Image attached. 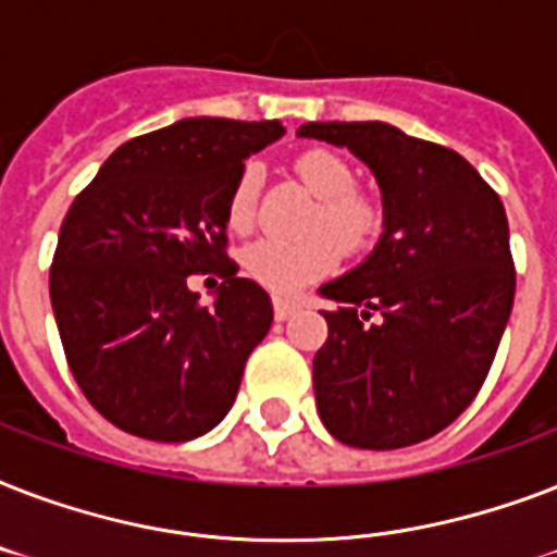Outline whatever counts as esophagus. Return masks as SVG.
Masks as SVG:
<instances>
[{"instance_id": "esophagus-1", "label": "esophagus", "mask_w": 557, "mask_h": 557, "mask_svg": "<svg viewBox=\"0 0 557 557\" xmlns=\"http://www.w3.org/2000/svg\"><path fill=\"white\" fill-rule=\"evenodd\" d=\"M297 309H300V304H295V300H288V297H274V318H277V321H288Z\"/></svg>"}]
</instances>
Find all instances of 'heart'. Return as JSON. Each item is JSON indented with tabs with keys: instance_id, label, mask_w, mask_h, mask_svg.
I'll use <instances>...</instances> for the list:
<instances>
[{
	"instance_id": "1",
	"label": "heart",
	"mask_w": 557,
	"mask_h": 557,
	"mask_svg": "<svg viewBox=\"0 0 557 557\" xmlns=\"http://www.w3.org/2000/svg\"><path fill=\"white\" fill-rule=\"evenodd\" d=\"M295 173L318 196V210L309 219V236L304 239H260L245 248L243 265L248 277L257 280L274 295H295L304 286L321 280L338 262V245L344 251H361L379 236L384 213L381 201L356 187V170L341 152H300ZM262 168L248 161L234 178L227 196L225 219L236 234L251 231L257 199H260Z\"/></svg>"
}]
</instances>
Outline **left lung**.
I'll use <instances>...</instances> for the list:
<instances>
[{"mask_svg":"<svg viewBox=\"0 0 557 557\" xmlns=\"http://www.w3.org/2000/svg\"><path fill=\"white\" fill-rule=\"evenodd\" d=\"M297 135L347 147L384 201L370 257L321 286L338 304L323 312L330 338L314 356L321 422L364 450L431 440L474 401L509 323L515 260L500 196L459 152L381 121Z\"/></svg>","mask_w":557,"mask_h":557,"instance_id":"obj_1","label":"left lung"}]
</instances>
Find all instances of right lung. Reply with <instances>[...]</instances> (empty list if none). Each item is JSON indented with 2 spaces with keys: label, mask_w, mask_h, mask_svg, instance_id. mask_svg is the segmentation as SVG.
<instances>
[{
  "label": "right lung",
  "mask_w": 557,
  "mask_h": 557,
  "mask_svg": "<svg viewBox=\"0 0 557 557\" xmlns=\"http://www.w3.org/2000/svg\"><path fill=\"white\" fill-rule=\"evenodd\" d=\"M280 121L185 117L121 144L72 201L51 262V306L83 396L121 431L196 440L231 410L271 297L225 253L227 196ZM190 273L223 277L213 307Z\"/></svg>",
  "instance_id": "add662e5"
}]
</instances>
